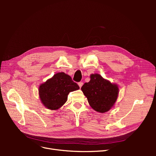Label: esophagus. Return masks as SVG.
<instances>
[{"label":"esophagus","mask_w":156,"mask_h":156,"mask_svg":"<svg viewBox=\"0 0 156 156\" xmlns=\"http://www.w3.org/2000/svg\"><path fill=\"white\" fill-rule=\"evenodd\" d=\"M83 82H79V83H78V85L79 86L80 88H81V87L83 86Z\"/></svg>","instance_id":"esophagus-1"}]
</instances>
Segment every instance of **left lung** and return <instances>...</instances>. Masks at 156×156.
I'll return each mask as SVG.
<instances>
[{
	"instance_id": "left-lung-1",
	"label": "left lung",
	"mask_w": 156,
	"mask_h": 156,
	"mask_svg": "<svg viewBox=\"0 0 156 156\" xmlns=\"http://www.w3.org/2000/svg\"><path fill=\"white\" fill-rule=\"evenodd\" d=\"M89 105L97 112L104 113L114 106L119 89L116 84H112L103 78L100 74L90 75V80L81 87Z\"/></svg>"
}]
</instances>
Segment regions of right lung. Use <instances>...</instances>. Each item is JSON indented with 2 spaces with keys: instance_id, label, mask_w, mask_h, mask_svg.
<instances>
[{
  "instance_id": "1",
  "label": "right lung",
  "mask_w": 156,
  "mask_h": 156,
  "mask_svg": "<svg viewBox=\"0 0 156 156\" xmlns=\"http://www.w3.org/2000/svg\"><path fill=\"white\" fill-rule=\"evenodd\" d=\"M78 89V84L69 75L59 72L41 84L38 91L44 105L50 110H57L66 102L69 93Z\"/></svg>"
}]
</instances>
